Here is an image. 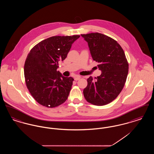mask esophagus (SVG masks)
I'll return each mask as SVG.
<instances>
[{
  "mask_svg": "<svg viewBox=\"0 0 154 154\" xmlns=\"http://www.w3.org/2000/svg\"><path fill=\"white\" fill-rule=\"evenodd\" d=\"M81 79L80 76H79V75H77V76H76V77H74V80L75 81H78L80 79Z\"/></svg>",
  "mask_w": 154,
  "mask_h": 154,
  "instance_id": "1",
  "label": "esophagus"
}]
</instances>
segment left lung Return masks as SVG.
Segmentation results:
<instances>
[{
	"mask_svg": "<svg viewBox=\"0 0 154 154\" xmlns=\"http://www.w3.org/2000/svg\"><path fill=\"white\" fill-rule=\"evenodd\" d=\"M81 35L88 43L92 59L102 71L94 80L91 76L87 79L84 97L94 105L107 104L119 95L126 80L129 64L124 51L117 41L102 33Z\"/></svg>",
	"mask_w": 154,
	"mask_h": 154,
	"instance_id": "8db88e82",
	"label": "left lung"
}]
</instances>
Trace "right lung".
Wrapping results in <instances>:
<instances>
[{
	"label": "right lung",
	"mask_w": 154,
	"mask_h": 154,
	"mask_svg": "<svg viewBox=\"0 0 154 154\" xmlns=\"http://www.w3.org/2000/svg\"><path fill=\"white\" fill-rule=\"evenodd\" d=\"M80 37H51L30 51L24 65L25 82L31 95L41 105L52 108L67 100L74 79L57 71L58 62L65 59L72 45Z\"/></svg>",
	"instance_id": "1"
}]
</instances>
